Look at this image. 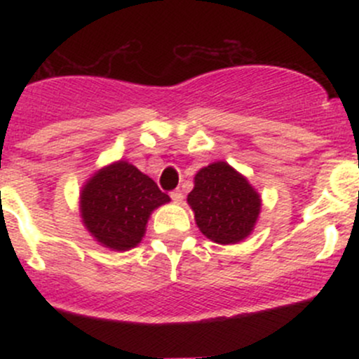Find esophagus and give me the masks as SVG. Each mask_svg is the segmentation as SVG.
I'll use <instances>...</instances> for the list:
<instances>
[{
	"label": "esophagus",
	"mask_w": 359,
	"mask_h": 359,
	"mask_svg": "<svg viewBox=\"0 0 359 359\" xmlns=\"http://www.w3.org/2000/svg\"><path fill=\"white\" fill-rule=\"evenodd\" d=\"M170 197H172V201H174V203H177V204L182 203V199H184L182 192H180V191H172L170 192Z\"/></svg>",
	"instance_id": "34e87169"
}]
</instances>
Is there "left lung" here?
<instances>
[{"label":"left lung","mask_w":359,"mask_h":359,"mask_svg":"<svg viewBox=\"0 0 359 359\" xmlns=\"http://www.w3.org/2000/svg\"><path fill=\"white\" fill-rule=\"evenodd\" d=\"M187 203L201 233L219 245L248 238L262 209L259 194L226 162H214L197 172Z\"/></svg>","instance_id":"1"}]
</instances>
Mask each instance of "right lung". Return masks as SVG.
<instances>
[{"label": "right lung", "mask_w": 359, "mask_h": 359, "mask_svg": "<svg viewBox=\"0 0 359 359\" xmlns=\"http://www.w3.org/2000/svg\"><path fill=\"white\" fill-rule=\"evenodd\" d=\"M170 197L131 163L102 167L81 191V217L86 229L104 248L128 251L145 236L148 217Z\"/></svg>", "instance_id": "right-lung-1"}]
</instances>
